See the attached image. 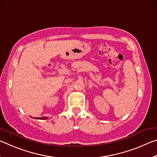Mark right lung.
Here are the masks:
<instances>
[{
  "label": "right lung",
  "instance_id": "1",
  "mask_svg": "<svg viewBox=\"0 0 157 157\" xmlns=\"http://www.w3.org/2000/svg\"><path fill=\"white\" fill-rule=\"evenodd\" d=\"M33 118V117H32ZM35 119H39V120H46V119H48L47 117H43V118H35Z\"/></svg>",
  "mask_w": 157,
  "mask_h": 157
}]
</instances>
